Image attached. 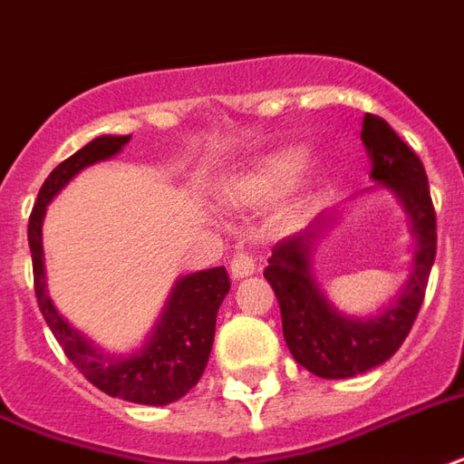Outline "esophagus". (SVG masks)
<instances>
[{"label": "esophagus", "instance_id": "34e87169", "mask_svg": "<svg viewBox=\"0 0 464 464\" xmlns=\"http://www.w3.org/2000/svg\"><path fill=\"white\" fill-rule=\"evenodd\" d=\"M256 272V257L250 256V253H236L231 260V277L233 279H243L247 275H253Z\"/></svg>", "mask_w": 464, "mask_h": 464}]
</instances>
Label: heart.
Instances as JSON below:
<instances>
[{"label": "heart", "mask_w": 464, "mask_h": 464, "mask_svg": "<svg viewBox=\"0 0 464 464\" xmlns=\"http://www.w3.org/2000/svg\"><path fill=\"white\" fill-rule=\"evenodd\" d=\"M306 153L304 148L287 146L277 148L272 153L263 155L260 160L243 175L236 177L231 185L228 197L236 201H263L270 199L275 194L285 192L296 175L302 172Z\"/></svg>", "instance_id": "1"}]
</instances>
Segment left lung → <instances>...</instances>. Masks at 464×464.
I'll return each mask as SVG.
<instances>
[{
	"label": "left lung",
	"instance_id": "left-lung-1",
	"mask_svg": "<svg viewBox=\"0 0 464 464\" xmlns=\"http://www.w3.org/2000/svg\"><path fill=\"white\" fill-rule=\"evenodd\" d=\"M360 138L372 162L370 177L377 182L372 189L382 187L394 194L411 224L416 246L404 287L367 316H348L335 309L314 277V246L334 226L338 211H324L302 233L277 243L265 267V279L282 311L289 353L324 380L355 377L397 353L416 321L436 260V211L423 162L380 116L365 114Z\"/></svg>",
	"mask_w": 464,
	"mask_h": 464
}]
</instances>
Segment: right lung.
Listing matches in <instances>:
<instances>
[{
	"mask_svg": "<svg viewBox=\"0 0 464 464\" xmlns=\"http://www.w3.org/2000/svg\"><path fill=\"white\" fill-rule=\"evenodd\" d=\"M130 136H99L53 169L28 217V247L34 260L35 299L45 324L72 365L104 394L146 406H165L182 399L201 380L214 345L217 314L231 289L224 267L192 272L175 282L162 314L146 343L133 353H106L67 324L45 285L44 217L53 197L94 162L121 153Z\"/></svg>",
	"mask_w": 464,
	"mask_h": 464,
	"instance_id": "obj_1",
	"label": "right lung"
}]
</instances>
